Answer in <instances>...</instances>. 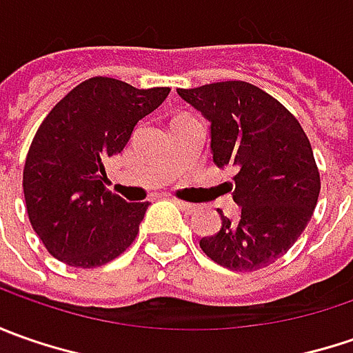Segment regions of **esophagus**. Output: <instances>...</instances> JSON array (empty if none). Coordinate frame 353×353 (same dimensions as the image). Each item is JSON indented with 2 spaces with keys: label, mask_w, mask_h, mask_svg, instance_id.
I'll return each mask as SVG.
<instances>
[{
  "label": "esophagus",
  "mask_w": 353,
  "mask_h": 353,
  "mask_svg": "<svg viewBox=\"0 0 353 353\" xmlns=\"http://www.w3.org/2000/svg\"><path fill=\"white\" fill-rule=\"evenodd\" d=\"M179 204V208L183 212H186V214H194V212H198V204H190V202H176Z\"/></svg>",
  "instance_id": "esophagus-1"
}]
</instances>
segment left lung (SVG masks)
<instances>
[{"label": "left lung", "instance_id": "1", "mask_svg": "<svg viewBox=\"0 0 353 353\" xmlns=\"http://www.w3.org/2000/svg\"><path fill=\"white\" fill-rule=\"evenodd\" d=\"M176 94L210 121V151L218 167L232 165L237 220L200 248L232 271L275 263L305 232L320 194V174L306 133L291 112L250 82H216ZM230 188V190H232Z\"/></svg>", "mask_w": 353, "mask_h": 353}]
</instances>
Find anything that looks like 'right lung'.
<instances>
[{
    "instance_id": "obj_1",
    "label": "right lung",
    "mask_w": 353,
    "mask_h": 353,
    "mask_svg": "<svg viewBox=\"0 0 353 353\" xmlns=\"http://www.w3.org/2000/svg\"><path fill=\"white\" fill-rule=\"evenodd\" d=\"M169 92L96 76L70 90L37 129L23 194L31 225L52 257L90 269L131 245L149 202L131 204L105 190V161L123 151L137 121Z\"/></svg>"
}]
</instances>
